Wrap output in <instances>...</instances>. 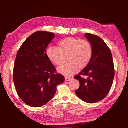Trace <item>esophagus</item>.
I'll return each instance as SVG.
<instances>
[{
  "instance_id": "obj_1",
  "label": "esophagus",
  "mask_w": 128,
  "mask_h": 128,
  "mask_svg": "<svg viewBox=\"0 0 128 128\" xmlns=\"http://www.w3.org/2000/svg\"><path fill=\"white\" fill-rule=\"evenodd\" d=\"M71 80H72V78H70V77H66V78H65V81H70Z\"/></svg>"
}]
</instances>
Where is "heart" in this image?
<instances>
[{
  "label": "heart",
  "instance_id": "b5f03b06",
  "mask_svg": "<svg viewBox=\"0 0 128 128\" xmlns=\"http://www.w3.org/2000/svg\"><path fill=\"white\" fill-rule=\"evenodd\" d=\"M58 45V48H49L47 55L56 66L63 64L66 57L68 63L58 69L60 73L70 76L89 64L92 56V47L88 41L69 37L60 41Z\"/></svg>",
  "mask_w": 128,
  "mask_h": 128
}]
</instances>
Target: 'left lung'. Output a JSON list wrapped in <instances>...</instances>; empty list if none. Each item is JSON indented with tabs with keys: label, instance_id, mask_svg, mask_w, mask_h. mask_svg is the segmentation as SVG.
Masks as SVG:
<instances>
[{
	"label": "left lung",
	"instance_id": "8db88e82",
	"mask_svg": "<svg viewBox=\"0 0 128 128\" xmlns=\"http://www.w3.org/2000/svg\"><path fill=\"white\" fill-rule=\"evenodd\" d=\"M85 36L92 45V56L88 66L74 77L80 84L75 92L81 100L94 103L103 99L110 91L114 76V64L111 50L103 40L90 33Z\"/></svg>",
	"mask_w": 128,
	"mask_h": 128
}]
</instances>
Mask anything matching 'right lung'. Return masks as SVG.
Masks as SVG:
<instances>
[{"mask_svg":"<svg viewBox=\"0 0 128 128\" xmlns=\"http://www.w3.org/2000/svg\"><path fill=\"white\" fill-rule=\"evenodd\" d=\"M55 34L38 31L25 40L17 53L14 82L17 94L27 105L40 107L53 98L64 77L47 56L46 48Z\"/></svg>","mask_w":128,"mask_h":128,"instance_id":"1","label":"right lung"}]
</instances>
